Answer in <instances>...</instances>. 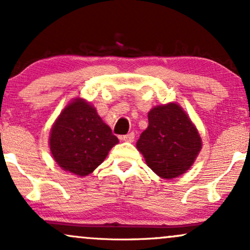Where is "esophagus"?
<instances>
[{
	"instance_id": "esophagus-1",
	"label": "esophagus",
	"mask_w": 250,
	"mask_h": 250,
	"mask_svg": "<svg viewBox=\"0 0 250 250\" xmlns=\"http://www.w3.org/2000/svg\"><path fill=\"white\" fill-rule=\"evenodd\" d=\"M121 139L125 142H133L134 139H135V134L134 133H129L127 135H123Z\"/></svg>"
}]
</instances>
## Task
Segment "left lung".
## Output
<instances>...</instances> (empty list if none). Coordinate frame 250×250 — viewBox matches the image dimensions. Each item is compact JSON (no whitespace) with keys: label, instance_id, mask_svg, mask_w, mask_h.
<instances>
[{"label":"left lung","instance_id":"left-lung-1","mask_svg":"<svg viewBox=\"0 0 250 250\" xmlns=\"http://www.w3.org/2000/svg\"><path fill=\"white\" fill-rule=\"evenodd\" d=\"M148 121V128L136 142L148 167L167 180L185 174L202 148L194 123L176 103L153 108Z\"/></svg>","mask_w":250,"mask_h":250}]
</instances>
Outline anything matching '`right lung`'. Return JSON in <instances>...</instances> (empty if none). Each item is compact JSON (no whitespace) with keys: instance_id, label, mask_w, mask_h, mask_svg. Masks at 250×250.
<instances>
[{"instance_id":"right-lung-1","label":"right lung","mask_w":250,"mask_h":250,"mask_svg":"<svg viewBox=\"0 0 250 250\" xmlns=\"http://www.w3.org/2000/svg\"><path fill=\"white\" fill-rule=\"evenodd\" d=\"M117 143L119 139L102 121L96 109L80 97L63 109L49 137L55 162L63 170L79 176L93 173Z\"/></svg>"}]
</instances>
